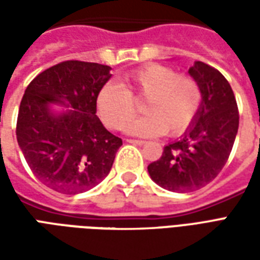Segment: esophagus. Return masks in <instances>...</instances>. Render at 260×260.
Listing matches in <instances>:
<instances>
[{"label":"esophagus","instance_id":"34e87169","mask_svg":"<svg viewBox=\"0 0 260 260\" xmlns=\"http://www.w3.org/2000/svg\"><path fill=\"white\" fill-rule=\"evenodd\" d=\"M126 142H128V143H132V145H139V146L146 143L145 141H139V139H126Z\"/></svg>","mask_w":260,"mask_h":260}]
</instances>
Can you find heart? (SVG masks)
I'll use <instances>...</instances> for the list:
<instances>
[{"mask_svg":"<svg viewBox=\"0 0 260 260\" xmlns=\"http://www.w3.org/2000/svg\"><path fill=\"white\" fill-rule=\"evenodd\" d=\"M125 82L126 89L108 83L97 94L99 115L111 129H121L135 115L134 98L147 99L142 109L147 115L125 126V132L134 136L180 135L191 126L201 107L196 80L177 75L170 67L149 64L126 75Z\"/></svg>","mask_w":260,"mask_h":260,"instance_id":"1","label":"heart"}]
</instances>
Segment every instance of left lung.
I'll return each instance as SVG.
<instances>
[{
    "label": "left lung",
    "mask_w": 260,
    "mask_h": 260,
    "mask_svg": "<svg viewBox=\"0 0 260 260\" xmlns=\"http://www.w3.org/2000/svg\"><path fill=\"white\" fill-rule=\"evenodd\" d=\"M188 74L201 89L199 111L184 135L164 146L161 157L147 166L150 178L173 192L195 191L217 177L240 124L233 89L217 69L195 61Z\"/></svg>",
    "instance_id": "8db88e82"
}]
</instances>
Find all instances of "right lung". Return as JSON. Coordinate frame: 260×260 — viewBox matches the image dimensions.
<instances>
[{
    "mask_svg": "<svg viewBox=\"0 0 260 260\" xmlns=\"http://www.w3.org/2000/svg\"><path fill=\"white\" fill-rule=\"evenodd\" d=\"M108 65L65 61L43 71L20 102L16 139L39 180L75 195L100 184L122 141L96 115L97 94L111 79Z\"/></svg>",
    "mask_w": 260,
    "mask_h": 260,
    "instance_id": "obj_1",
    "label": "right lung"
}]
</instances>
